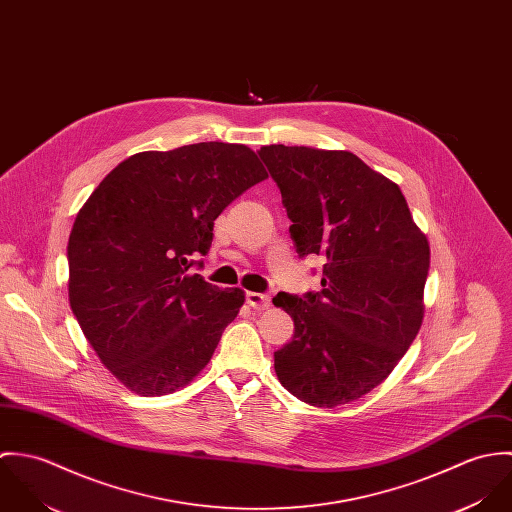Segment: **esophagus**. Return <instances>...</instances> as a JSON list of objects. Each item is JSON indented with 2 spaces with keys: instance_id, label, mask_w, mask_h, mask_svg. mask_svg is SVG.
<instances>
[{
  "instance_id": "34e87169",
  "label": "esophagus",
  "mask_w": 512,
  "mask_h": 512,
  "mask_svg": "<svg viewBox=\"0 0 512 512\" xmlns=\"http://www.w3.org/2000/svg\"><path fill=\"white\" fill-rule=\"evenodd\" d=\"M246 299L248 303L254 307V309H268L270 307V295L266 293L248 292L246 293Z\"/></svg>"
}]
</instances>
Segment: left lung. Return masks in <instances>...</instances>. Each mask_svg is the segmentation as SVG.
<instances>
[{"instance_id":"1","label":"left lung","mask_w":512,"mask_h":512,"mask_svg":"<svg viewBox=\"0 0 512 512\" xmlns=\"http://www.w3.org/2000/svg\"><path fill=\"white\" fill-rule=\"evenodd\" d=\"M258 155L297 254L325 260L321 292L274 297L295 325L274 353L276 374L311 406L349 404L394 370L422 327L428 238L400 187L351 151L274 144Z\"/></svg>"}]
</instances>
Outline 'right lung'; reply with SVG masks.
<instances>
[{
	"mask_svg": "<svg viewBox=\"0 0 512 512\" xmlns=\"http://www.w3.org/2000/svg\"><path fill=\"white\" fill-rule=\"evenodd\" d=\"M266 169L242 144L203 142L124 159L69 236V301L106 366L140 396L171 394L211 361L244 292L187 270L220 213Z\"/></svg>",
	"mask_w": 512,
	"mask_h": 512,
	"instance_id": "add662e5",
	"label": "right lung"
}]
</instances>
